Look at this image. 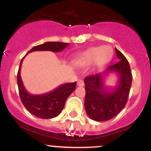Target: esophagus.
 <instances>
[{"label":"esophagus","instance_id":"1","mask_svg":"<svg viewBox=\"0 0 151 151\" xmlns=\"http://www.w3.org/2000/svg\"><path fill=\"white\" fill-rule=\"evenodd\" d=\"M84 85H85V83H84V81L82 80H78V82H77V86H80V87H82L84 86Z\"/></svg>","mask_w":151,"mask_h":151}]
</instances>
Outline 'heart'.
Returning <instances> with one entry per match:
<instances>
[{
	"mask_svg": "<svg viewBox=\"0 0 151 151\" xmlns=\"http://www.w3.org/2000/svg\"><path fill=\"white\" fill-rule=\"evenodd\" d=\"M113 55V48L109 45L92 47L77 55L74 63L82 66L94 63L96 67H101L109 63L112 59Z\"/></svg>",
	"mask_w": 151,
	"mask_h": 151,
	"instance_id": "1",
	"label": "heart"
}]
</instances>
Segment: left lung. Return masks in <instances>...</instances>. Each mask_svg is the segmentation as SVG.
<instances>
[{
  "label": "left lung",
  "mask_w": 151,
  "mask_h": 151,
  "mask_svg": "<svg viewBox=\"0 0 151 151\" xmlns=\"http://www.w3.org/2000/svg\"><path fill=\"white\" fill-rule=\"evenodd\" d=\"M116 56L119 61L111 65L103 73L85 77V109L88 116L97 122L111 119L126 106L132 81L129 62L116 47ZM117 73L119 79L113 91L104 88L105 77L109 73Z\"/></svg>",
  "instance_id": "8db88e82"
}]
</instances>
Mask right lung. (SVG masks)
<instances>
[{"label":"right lung","mask_w":151,"mask_h":151,"mask_svg":"<svg viewBox=\"0 0 151 151\" xmlns=\"http://www.w3.org/2000/svg\"><path fill=\"white\" fill-rule=\"evenodd\" d=\"M69 45V43L61 42H46L33 47L26 55L33 51L49 50L53 52H61ZM24 57L21 60L17 73V85L22 104L28 111L39 118L52 119L56 117L62 111L68 97L75 90L77 82L63 84L53 91L45 94H30L24 86L20 74L22 63Z\"/></svg>","instance_id":"right-lung-1"}]
</instances>
